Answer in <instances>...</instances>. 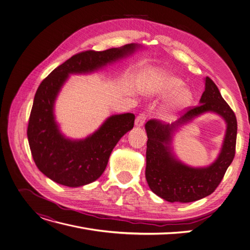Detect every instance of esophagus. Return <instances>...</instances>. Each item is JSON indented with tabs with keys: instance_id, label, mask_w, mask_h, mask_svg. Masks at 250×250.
Masks as SVG:
<instances>
[{
	"instance_id": "34e87169",
	"label": "esophagus",
	"mask_w": 250,
	"mask_h": 250,
	"mask_svg": "<svg viewBox=\"0 0 250 250\" xmlns=\"http://www.w3.org/2000/svg\"><path fill=\"white\" fill-rule=\"evenodd\" d=\"M146 121V114L145 113H140L137 117H136V121H135V125L136 126H142L145 124Z\"/></svg>"
}]
</instances>
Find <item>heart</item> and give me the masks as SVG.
Masks as SVG:
<instances>
[{"instance_id":"b5f03b06","label":"heart","mask_w":250,"mask_h":250,"mask_svg":"<svg viewBox=\"0 0 250 250\" xmlns=\"http://www.w3.org/2000/svg\"><path fill=\"white\" fill-rule=\"evenodd\" d=\"M183 80L167 72L153 71L148 74L143 84V91L149 96L167 97L173 95L166 109L167 113L178 111L189 106L193 100L191 90Z\"/></svg>"}]
</instances>
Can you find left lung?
Masks as SVG:
<instances>
[{
  "instance_id": "8db88e82",
  "label": "left lung",
  "mask_w": 250,
  "mask_h": 250,
  "mask_svg": "<svg viewBox=\"0 0 250 250\" xmlns=\"http://www.w3.org/2000/svg\"><path fill=\"white\" fill-rule=\"evenodd\" d=\"M208 112L218 114L225 121L224 142L219 156L211 165L192 168L173 154L172 138L179 127ZM145 129L148 137L145 170L148 186L157 196L168 202L187 203L208 196L219 186L235 156L237 119L209 78L205 79V90L199 105L189 108L171 125L150 119Z\"/></svg>"
}]
</instances>
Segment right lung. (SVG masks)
<instances>
[{"mask_svg": "<svg viewBox=\"0 0 250 250\" xmlns=\"http://www.w3.org/2000/svg\"><path fill=\"white\" fill-rule=\"evenodd\" d=\"M139 48L137 44H128L100 52H81L59 65L41 83L31 108L27 138L35 164L46 177L73 188L101 177L113 148L133 128L135 115H111L92 135L71 140L60 132L54 115V105L69 74L100 70L108 64L132 55Z\"/></svg>", "mask_w": 250, "mask_h": 250, "instance_id": "add662e5", "label": "right lung"}]
</instances>
